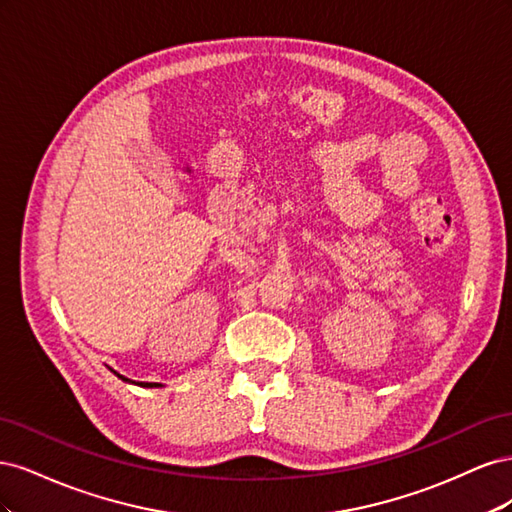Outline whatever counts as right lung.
Returning <instances> with one entry per match:
<instances>
[{
  "mask_svg": "<svg viewBox=\"0 0 512 512\" xmlns=\"http://www.w3.org/2000/svg\"><path fill=\"white\" fill-rule=\"evenodd\" d=\"M115 374H117V371H115ZM117 378H121L123 382H132V380L123 378V376H119V374H117ZM134 384H138V386H147V389H153V386H162V384H158V382H134Z\"/></svg>",
  "mask_w": 512,
  "mask_h": 512,
  "instance_id": "1",
  "label": "right lung"
}]
</instances>
